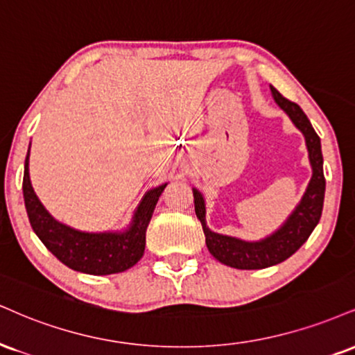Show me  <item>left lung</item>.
<instances>
[{
    "label": "left lung",
    "mask_w": 355,
    "mask_h": 355,
    "mask_svg": "<svg viewBox=\"0 0 355 355\" xmlns=\"http://www.w3.org/2000/svg\"><path fill=\"white\" fill-rule=\"evenodd\" d=\"M271 94L276 104L288 114L296 129L304 135L307 155H309V164L313 168V175L307 183L304 195L291 211V215L284 220V223L279 228L258 241H246L241 238L220 234L211 232L207 226L205 198L202 191L193 189L195 213L196 218L203 226L205 243H207L208 251L220 263L236 268V270H263V268L283 263L284 259H288L304 245L315 225L321 220L322 213L326 180H324L322 172L321 139L315 134L309 119L302 112L300 105L281 96L275 87H271Z\"/></svg>",
    "instance_id": "8db88e82"
}]
</instances>
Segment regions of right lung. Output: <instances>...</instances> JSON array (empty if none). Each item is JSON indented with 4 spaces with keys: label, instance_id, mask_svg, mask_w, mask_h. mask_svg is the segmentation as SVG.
<instances>
[{
    "label": "right lung",
    "instance_id": "right-lung-1",
    "mask_svg": "<svg viewBox=\"0 0 355 355\" xmlns=\"http://www.w3.org/2000/svg\"><path fill=\"white\" fill-rule=\"evenodd\" d=\"M165 187L166 183L155 187L142 196L129 226L122 232H80L58 221L46 210L34 193L29 178V150L24 160L23 195L34 233L59 261L85 275H115L137 264L144 256L147 226Z\"/></svg>",
    "mask_w": 355,
    "mask_h": 355
}]
</instances>
